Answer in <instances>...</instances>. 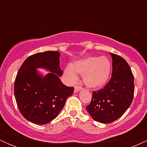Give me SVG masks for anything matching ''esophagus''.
I'll return each instance as SVG.
<instances>
[{
  "label": "esophagus",
  "mask_w": 147,
  "mask_h": 147,
  "mask_svg": "<svg viewBox=\"0 0 147 147\" xmlns=\"http://www.w3.org/2000/svg\"><path fill=\"white\" fill-rule=\"evenodd\" d=\"M81 90H82V87L81 86H75V89H74V92H75V93H77V92H78L79 91Z\"/></svg>",
  "instance_id": "1"
}]
</instances>
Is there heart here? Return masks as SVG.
I'll return each mask as SVG.
<instances>
[{
  "instance_id": "1",
  "label": "heart",
  "mask_w": 147,
  "mask_h": 147,
  "mask_svg": "<svg viewBox=\"0 0 147 147\" xmlns=\"http://www.w3.org/2000/svg\"><path fill=\"white\" fill-rule=\"evenodd\" d=\"M111 63L106 57H88L77 61L65 69V74L70 82L78 78L77 73L83 76L84 83L90 88H98L107 82L110 76Z\"/></svg>"
}]
</instances>
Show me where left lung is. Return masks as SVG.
<instances>
[{
	"mask_svg": "<svg viewBox=\"0 0 147 147\" xmlns=\"http://www.w3.org/2000/svg\"><path fill=\"white\" fill-rule=\"evenodd\" d=\"M113 60L111 79L103 89L92 92L86 110L94 120L109 124L117 120L132 103L134 77L129 64L122 57L111 53Z\"/></svg>",
	"mask_w": 147,
	"mask_h": 147,
	"instance_id": "obj_1",
	"label": "left lung"
}]
</instances>
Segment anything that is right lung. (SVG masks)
<instances>
[{"label": "right lung", "instance_id": "obj_1", "mask_svg": "<svg viewBox=\"0 0 147 147\" xmlns=\"http://www.w3.org/2000/svg\"><path fill=\"white\" fill-rule=\"evenodd\" d=\"M58 51L38 52L22 64L14 82V96L18 108L27 120L45 124L55 119L63 109L74 88L62 83ZM37 69L50 71L45 76Z\"/></svg>", "mask_w": 147, "mask_h": 147}]
</instances>
